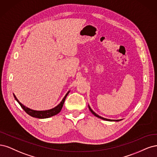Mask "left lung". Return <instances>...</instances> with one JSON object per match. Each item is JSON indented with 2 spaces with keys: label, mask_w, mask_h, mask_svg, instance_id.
Masks as SVG:
<instances>
[{
  "label": "left lung",
  "mask_w": 157,
  "mask_h": 157,
  "mask_svg": "<svg viewBox=\"0 0 157 157\" xmlns=\"http://www.w3.org/2000/svg\"><path fill=\"white\" fill-rule=\"evenodd\" d=\"M89 110L90 111V112H91L94 116H96V117H98V118H100V119H103V120H105V121H121V119H119V120H112V119H105V118H104V117H100V116H99L98 114H97L95 112H94L93 111V109L90 108V106L89 105Z\"/></svg>",
  "instance_id": "1"
}]
</instances>
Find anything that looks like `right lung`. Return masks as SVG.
Returning a JSON list of instances; mask_svg holds the SVG:
<instances>
[{
  "instance_id": "obj_1",
  "label": "right lung",
  "mask_w": 157,
  "mask_h": 157,
  "mask_svg": "<svg viewBox=\"0 0 157 157\" xmlns=\"http://www.w3.org/2000/svg\"><path fill=\"white\" fill-rule=\"evenodd\" d=\"M69 93H70V90L67 94H66V95L64 96V97L63 98L61 102H60V104H58L56 107H55L51 109L45 110V111H36V110H33V109H30V108L26 107V106H25L23 104H22L21 102H20L14 94H13V97H14L15 99L17 100V102L19 104V105H21V107L24 109L25 112H26L27 114L31 115L33 117L38 118V119H45V118H49L50 117H52V116L57 115L60 112V110H61L63 106L64 100H65L66 98H67V95Z\"/></svg>"
}]
</instances>
